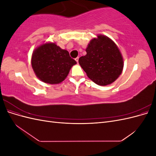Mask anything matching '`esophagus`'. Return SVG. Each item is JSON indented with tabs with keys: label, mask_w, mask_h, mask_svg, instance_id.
Returning a JSON list of instances; mask_svg holds the SVG:
<instances>
[{
	"label": "esophagus",
	"mask_w": 156,
	"mask_h": 156,
	"mask_svg": "<svg viewBox=\"0 0 156 156\" xmlns=\"http://www.w3.org/2000/svg\"><path fill=\"white\" fill-rule=\"evenodd\" d=\"M75 60H76V62L78 63V62H79V57H77L76 58H75Z\"/></svg>",
	"instance_id": "1"
}]
</instances>
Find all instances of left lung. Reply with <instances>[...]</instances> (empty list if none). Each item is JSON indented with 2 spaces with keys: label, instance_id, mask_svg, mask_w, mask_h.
Wrapping results in <instances>:
<instances>
[{
  "label": "left lung",
  "instance_id": "8db88e82",
  "mask_svg": "<svg viewBox=\"0 0 156 156\" xmlns=\"http://www.w3.org/2000/svg\"><path fill=\"white\" fill-rule=\"evenodd\" d=\"M87 55L79 59L88 78L100 86L115 82L122 73L124 59L116 44L109 37L98 34L88 44Z\"/></svg>",
  "mask_w": 156,
  "mask_h": 156
}]
</instances>
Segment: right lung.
Segmentation results:
<instances>
[{
	"mask_svg": "<svg viewBox=\"0 0 156 156\" xmlns=\"http://www.w3.org/2000/svg\"><path fill=\"white\" fill-rule=\"evenodd\" d=\"M76 64L67 50L61 49L54 42H46L37 46L31 58L36 76L42 82L51 84L62 83Z\"/></svg>",
	"mask_w": 156,
	"mask_h": 156,
	"instance_id": "obj_1",
	"label": "right lung"
}]
</instances>
